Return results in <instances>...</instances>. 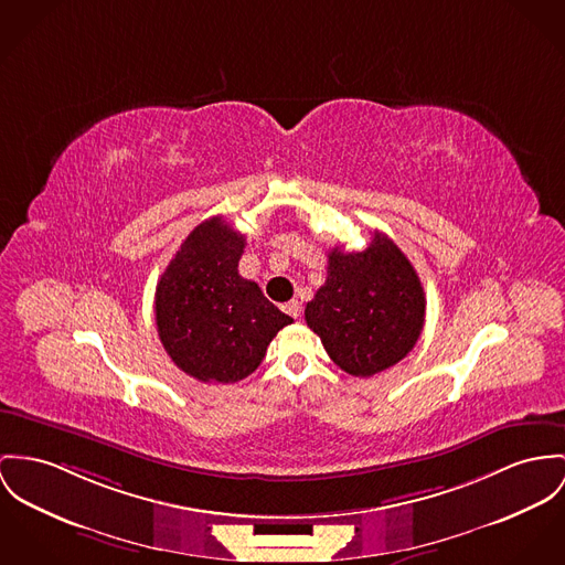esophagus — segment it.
<instances>
[{"mask_svg": "<svg viewBox=\"0 0 565 565\" xmlns=\"http://www.w3.org/2000/svg\"><path fill=\"white\" fill-rule=\"evenodd\" d=\"M281 309H284L288 316H292V318H299V316H301V303H299L297 299H292V301L281 305Z\"/></svg>", "mask_w": 565, "mask_h": 565, "instance_id": "obj_1", "label": "esophagus"}]
</instances>
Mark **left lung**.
<instances>
[{"mask_svg": "<svg viewBox=\"0 0 565 565\" xmlns=\"http://www.w3.org/2000/svg\"><path fill=\"white\" fill-rule=\"evenodd\" d=\"M305 320L335 365L367 379L402 361L417 344L426 295L399 247L374 232L365 252H329L327 281L305 307Z\"/></svg>", "mask_w": 565, "mask_h": 565, "instance_id": "8db88e82", "label": "left lung"}]
</instances>
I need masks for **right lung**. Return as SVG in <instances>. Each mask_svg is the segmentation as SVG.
Wrapping results in <instances>:
<instances>
[{
  "label": "right lung",
  "mask_w": 565,
  "mask_h": 565,
  "mask_svg": "<svg viewBox=\"0 0 565 565\" xmlns=\"http://www.w3.org/2000/svg\"><path fill=\"white\" fill-rule=\"evenodd\" d=\"M245 236L223 217L206 218L180 245L157 284L161 344L175 365L202 383H238L292 318L256 281L238 275Z\"/></svg>",
  "instance_id": "1"
}]
</instances>
